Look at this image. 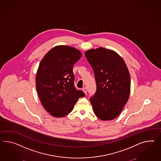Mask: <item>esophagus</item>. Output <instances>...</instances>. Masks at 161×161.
Returning <instances> with one entry per match:
<instances>
[{"instance_id": "34e87169", "label": "esophagus", "mask_w": 161, "mask_h": 161, "mask_svg": "<svg viewBox=\"0 0 161 161\" xmlns=\"http://www.w3.org/2000/svg\"><path fill=\"white\" fill-rule=\"evenodd\" d=\"M83 91L84 92V93H85V94H86L87 91V89L86 87H84V88L83 89Z\"/></svg>"}]
</instances>
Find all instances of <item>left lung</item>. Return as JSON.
<instances>
[{
	"label": "left lung",
	"mask_w": 161,
	"mask_h": 161,
	"mask_svg": "<svg viewBox=\"0 0 161 161\" xmlns=\"http://www.w3.org/2000/svg\"><path fill=\"white\" fill-rule=\"evenodd\" d=\"M94 71L96 91L90 97L96 115L102 120L114 119L128 101L131 79L123 58L112 50L100 47L85 52Z\"/></svg>",
	"instance_id": "8db88e82"
}]
</instances>
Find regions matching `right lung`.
<instances>
[{"instance_id": "obj_1", "label": "right lung", "mask_w": 161, "mask_h": 161, "mask_svg": "<svg viewBox=\"0 0 161 161\" xmlns=\"http://www.w3.org/2000/svg\"><path fill=\"white\" fill-rule=\"evenodd\" d=\"M78 50L69 46L55 47L42 59L36 74L37 93L51 115L62 117L73 110L85 94L74 85L73 66L81 58Z\"/></svg>"}]
</instances>
